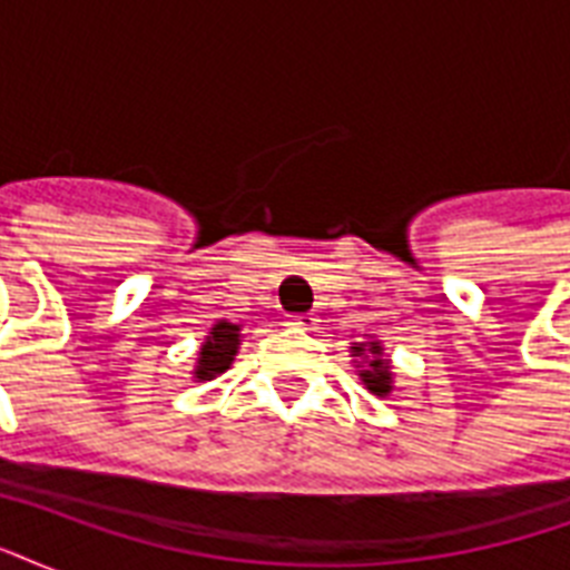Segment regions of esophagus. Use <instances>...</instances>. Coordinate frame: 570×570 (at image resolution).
<instances>
[{
	"instance_id": "34e87169",
	"label": "esophagus",
	"mask_w": 570,
	"mask_h": 570,
	"mask_svg": "<svg viewBox=\"0 0 570 570\" xmlns=\"http://www.w3.org/2000/svg\"><path fill=\"white\" fill-rule=\"evenodd\" d=\"M316 316L313 313H298V316H293V325L295 328H304V331H316Z\"/></svg>"
}]
</instances>
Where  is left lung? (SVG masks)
<instances>
[{"label":"left lung","instance_id":"left-lung-1","mask_svg":"<svg viewBox=\"0 0 570 570\" xmlns=\"http://www.w3.org/2000/svg\"><path fill=\"white\" fill-rule=\"evenodd\" d=\"M357 355H364V346H355ZM370 352H373V361H370V370H364V381L366 387L373 390V393H379V396H384V393H390V373H387V364H384V357H381V346L379 343H370Z\"/></svg>","mask_w":570,"mask_h":570}]
</instances>
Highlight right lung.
<instances>
[{"label":"right lung","instance_id":"1","mask_svg":"<svg viewBox=\"0 0 570 570\" xmlns=\"http://www.w3.org/2000/svg\"><path fill=\"white\" fill-rule=\"evenodd\" d=\"M236 348H239V325L218 322V325L209 331V337H206L204 348H200L195 379L209 381V379H215V375H222L224 370L233 364Z\"/></svg>","mask_w":570,"mask_h":570}]
</instances>
